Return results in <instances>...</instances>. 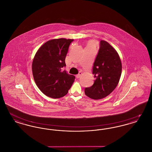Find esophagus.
<instances>
[{"label":"esophagus","mask_w":152,"mask_h":152,"mask_svg":"<svg viewBox=\"0 0 152 152\" xmlns=\"http://www.w3.org/2000/svg\"><path fill=\"white\" fill-rule=\"evenodd\" d=\"M81 75H82V72H79V74H78V75H77L76 76V77L77 79H79V78L80 77V76H81Z\"/></svg>","instance_id":"34e87169"}]
</instances>
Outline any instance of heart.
Here are the masks:
<instances>
[{"label":"heart","instance_id":"b5f03b06","mask_svg":"<svg viewBox=\"0 0 152 152\" xmlns=\"http://www.w3.org/2000/svg\"><path fill=\"white\" fill-rule=\"evenodd\" d=\"M96 45V42L94 40H90L87 43V47L86 48H94Z\"/></svg>","mask_w":152,"mask_h":152}]
</instances>
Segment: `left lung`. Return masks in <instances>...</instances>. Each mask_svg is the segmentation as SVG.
<instances>
[{"label": "left lung", "mask_w": 152, "mask_h": 152, "mask_svg": "<svg viewBox=\"0 0 152 152\" xmlns=\"http://www.w3.org/2000/svg\"><path fill=\"white\" fill-rule=\"evenodd\" d=\"M121 71L122 64L118 53L107 42L101 40L93 66L94 84L86 88L85 94L94 100L107 97L117 87Z\"/></svg>", "instance_id": "1"}]
</instances>
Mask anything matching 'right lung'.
Returning a JSON list of instances; mask_svg holds the SVG:
<instances>
[{
    "label": "right lung",
    "instance_id": "1",
    "mask_svg": "<svg viewBox=\"0 0 152 152\" xmlns=\"http://www.w3.org/2000/svg\"><path fill=\"white\" fill-rule=\"evenodd\" d=\"M73 39H52L42 45L34 58L32 70L39 89L53 99L67 94L74 82L75 76L63 71L65 58Z\"/></svg>",
    "mask_w": 152,
    "mask_h": 152
}]
</instances>
